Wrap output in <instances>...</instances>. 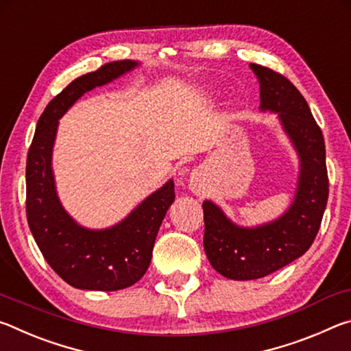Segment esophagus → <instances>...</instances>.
<instances>
[{
    "label": "esophagus",
    "instance_id": "34e87169",
    "mask_svg": "<svg viewBox=\"0 0 351 351\" xmlns=\"http://www.w3.org/2000/svg\"><path fill=\"white\" fill-rule=\"evenodd\" d=\"M190 190L197 195H201L204 192V186L198 176H192V180H190Z\"/></svg>",
    "mask_w": 351,
    "mask_h": 351
}]
</instances>
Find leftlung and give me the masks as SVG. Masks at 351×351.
<instances>
[{
	"instance_id": "1",
	"label": "left lung",
	"mask_w": 351,
	"mask_h": 351,
	"mask_svg": "<svg viewBox=\"0 0 351 351\" xmlns=\"http://www.w3.org/2000/svg\"><path fill=\"white\" fill-rule=\"evenodd\" d=\"M260 83L261 110L278 112L300 158L299 187L288 212L255 229L239 228L204 201V251L213 269L232 280L269 276L304 255L319 232L328 199L325 142L306 100L287 77L249 64Z\"/></svg>"
}]
</instances>
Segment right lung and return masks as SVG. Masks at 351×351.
<instances>
[{"mask_svg":"<svg viewBox=\"0 0 351 351\" xmlns=\"http://www.w3.org/2000/svg\"><path fill=\"white\" fill-rule=\"evenodd\" d=\"M138 66L132 60L105 63L69 83L40 116L26 164V215L29 229L49 266L71 287L117 291L134 285L152 260L159 226L175 201L169 181L139 204L122 223L105 230L82 228L57 198L51 169L58 119L77 99Z\"/></svg>","mask_w":351,"mask_h":351,"instance_id":"right-lung-1","label":"right lung"}]
</instances>
